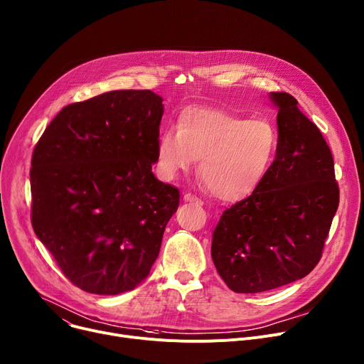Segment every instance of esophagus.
I'll use <instances>...</instances> for the list:
<instances>
[{
  "label": "esophagus",
  "instance_id": "obj_1",
  "mask_svg": "<svg viewBox=\"0 0 364 364\" xmlns=\"http://www.w3.org/2000/svg\"><path fill=\"white\" fill-rule=\"evenodd\" d=\"M184 200H186V202H190V203L203 205L202 199H199V198H198V196H195V195H191V193H186V195H184Z\"/></svg>",
  "mask_w": 364,
  "mask_h": 364
}]
</instances>
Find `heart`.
<instances>
[{
  "label": "heart",
  "mask_w": 364,
  "mask_h": 364,
  "mask_svg": "<svg viewBox=\"0 0 364 364\" xmlns=\"http://www.w3.org/2000/svg\"><path fill=\"white\" fill-rule=\"evenodd\" d=\"M278 152V133L264 118L243 119L223 109L195 107L165 127L156 144L159 173L173 180L199 158L198 176L218 199L245 198L263 181Z\"/></svg>",
  "instance_id": "1"
}]
</instances>
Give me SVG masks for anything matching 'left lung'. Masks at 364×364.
Listing matches in <instances>:
<instances>
[{
  "mask_svg": "<svg viewBox=\"0 0 364 364\" xmlns=\"http://www.w3.org/2000/svg\"><path fill=\"white\" fill-rule=\"evenodd\" d=\"M269 98L278 107L277 158L252 195L224 210L212 235L215 268L234 293L268 291L310 274L340 203L321 130L294 96Z\"/></svg>",
  "mask_w": 364,
  "mask_h": 364,
  "instance_id": "8db88e82",
  "label": "left lung"
}]
</instances>
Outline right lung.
I'll return each mask as SVG.
<instances>
[{
	"label": "right lung",
	"mask_w": 364,
	"mask_h": 364,
	"mask_svg": "<svg viewBox=\"0 0 364 364\" xmlns=\"http://www.w3.org/2000/svg\"><path fill=\"white\" fill-rule=\"evenodd\" d=\"M164 114L152 90H112L64 107L32 155V227L86 293L114 296L151 272L180 191L152 165Z\"/></svg>",
	"instance_id": "1"
}]
</instances>
